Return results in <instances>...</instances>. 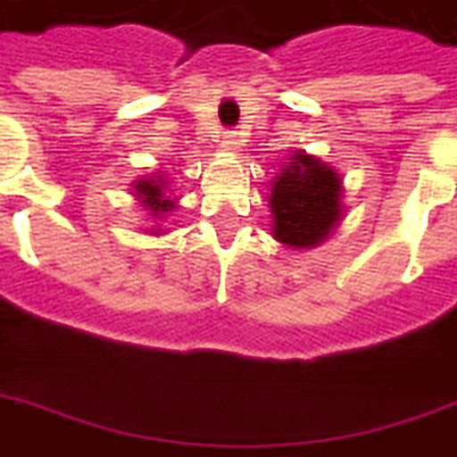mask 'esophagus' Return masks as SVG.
<instances>
[{"label": "esophagus", "instance_id": "obj_1", "mask_svg": "<svg viewBox=\"0 0 457 457\" xmlns=\"http://www.w3.org/2000/svg\"><path fill=\"white\" fill-rule=\"evenodd\" d=\"M222 151H228V153H237L239 151L237 133H225V140H222Z\"/></svg>", "mask_w": 457, "mask_h": 457}]
</instances>
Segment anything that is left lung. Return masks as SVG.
<instances>
[{
  "label": "left lung",
  "instance_id": "obj_1",
  "mask_svg": "<svg viewBox=\"0 0 457 457\" xmlns=\"http://www.w3.org/2000/svg\"><path fill=\"white\" fill-rule=\"evenodd\" d=\"M272 235L292 250L319 247L344 220V178L304 151H292L270 187Z\"/></svg>",
  "mask_w": 457,
  "mask_h": 457
}]
</instances>
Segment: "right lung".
Instances as JSON below:
<instances>
[{"label":"right lung","mask_w":457,"mask_h":457,"mask_svg":"<svg viewBox=\"0 0 457 457\" xmlns=\"http://www.w3.org/2000/svg\"><path fill=\"white\" fill-rule=\"evenodd\" d=\"M130 187H133L130 195L138 200V205L145 210L148 222H151V228L145 229V232H151V235H165L168 232L165 220L178 207V197H173L168 178L161 173L143 175L138 180H133Z\"/></svg>","instance_id":"right-lung-1"}]
</instances>
